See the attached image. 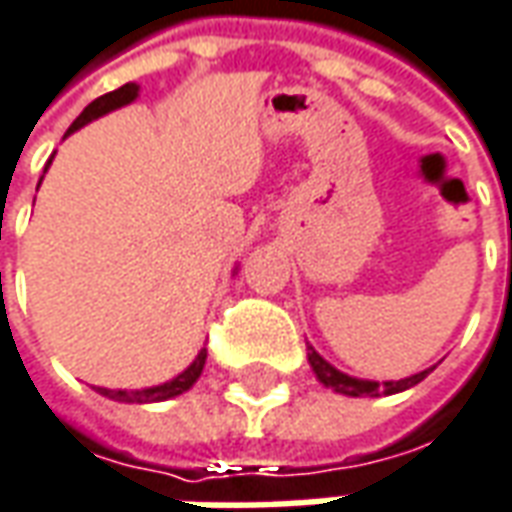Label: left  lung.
Masks as SVG:
<instances>
[{
  "mask_svg": "<svg viewBox=\"0 0 512 512\" xmlns=\"http://www.w3.org/2000/svg\"><path fill=\"white\" fill-rule=\"evenodd\" d=\"M307 363H310L313 374H316V380L321 382L324 388H332V391L343 393V396H391V393H402L407 391V388L418 385V382L424 380L432 368H435V366L424 368V371H418V374H413V377H405V380H388V382L360 380V377H349V374L338 371L332 363H327V360L318 355L310 343H307Z\"/></svg>",
  "mask_w": 512,
  "mask_h": 512,
  "instance_id": "8db88e82",
  "label": "left lung"
}]
</instances>
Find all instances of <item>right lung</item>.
<instances>
[{"instance_id": "right-lung-1", "label": "right lung", "mask_w": 512, "mask_h": 512, "mask_svg": "<svg viewBox=\"0 0 512 512\" xmlns=\"http://www.w3.org/2000/svg\"><path fill=\"white\" fill-rule=\"evenodd\" d=\"M138 91H141V88H138L135 82H127V85H121L116 91H110V94L94 99V102L85 107L80 116L74 119V124H71L66 135L77 132L80 127H85V124H91V121L102 119L110 110H119V107L135 102V99H138ZM49 163H52V160H49ZM49 163H46V166H49ZM38 185H41V182H38ZM205 360L207 349H199V355L194 357V363L185 368L182 374H177L174 380L160 382V385H152V388H141V391H110V388H96V393H102V396L113 399V402H127V405L166 402V399H174V396H180V393H185L188 388H194V382L199 380V374H202V368H205Z\"/></svg>"}]
</instances>
